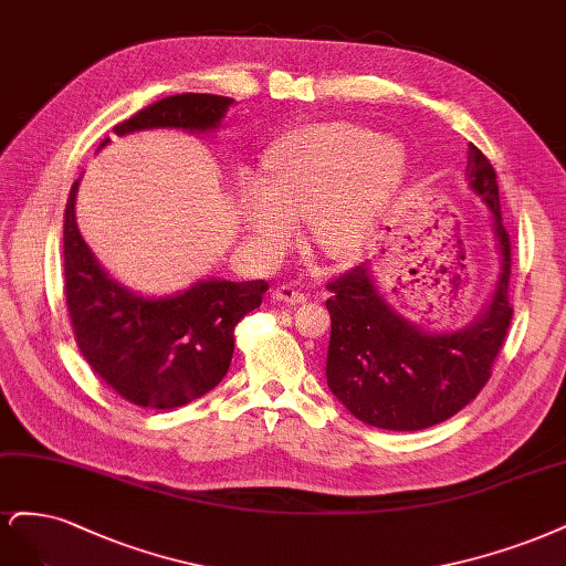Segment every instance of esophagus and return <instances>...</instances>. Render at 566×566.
Masks as SVG:
<instances>
[{
  "mask_svg": "<svg viewBox=\"0 0 566 566\" xmlns=\"http://www.w3.org/2000/svg\"><path fill=\"white\" fill-rule=\"evenodd\" d=\"M305 298L307 296L303 294V291L296 289V286H291V284H282L277 289H272V301H282V303L296 305V303H303Z\"/></svg>",
  "mask_w": 566,
  "mask_h": 566,
  "instance_id": "1",
  "label": "esophagus"
}]
</instances>
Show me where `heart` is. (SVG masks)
<instances>
[{"instance_id": "b5f03b06", "label": "heart", "mask_w": 566, "mask_h": 566, "mask_svg": "<svg viewBox=\"0 0 566 566\" xmlns=\"http://www.w3.org/2000/svg\"><path fill=\"white\" fill-rule=\"evenodd\" d=\"M402 145L345 122L307 124L268 150L263 184L242 178L237 209L256 244L286 242L291 218H307L313 244L334 261L367 244L382 207L405 178Z\"/></svg>"}]
</instances>
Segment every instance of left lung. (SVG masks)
Wrapping results in <instances>:
<instances>
[{"label":"left lung","instance_id":"obj_1","mask_svg":"<svg viewBox=\"0 0 566 566\" xmlns=\"http://www.w3.org/2000/svg\"><path fill=\"white\" fill-rule=\"evenodd\" d=\"M465 180L489 209L499 251L496 286L470 324L437 332L411 322L378 289L369 261L329 284L326 386L361 423L405 432L437 426L470 405L491 376L513 319L510 237L501 221L496 171L472 143Z\"/></svg>","mask_w":566,"mask_h":566}]
</instances>
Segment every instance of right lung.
I'll use <instances>...</instances> for the list:
<instances>
[{
	"label": "right lung",
	"mask_w": 566,
	"mask_h": 566,
	"mask_svg": "<svg viewBox=\"0 0 566 566\" xmlns=\"http://www.w3.org/2000/svg\"><path fill=\"white\" fill-rule=\"evenodd\" d=\"M230 105L234 101L226 96L176 94L143 107L113 132L178 129L211 136ZM107 143L111 138L98 150ZM80 180L70 188L63 223L65 301L80 350L107 386L138 407L190 405L228 374L234 326L261 305L268 282L207 277L167 296H143L124 286L98 263L77 228Z\"/></svg>",
	"instance_id": "obj_1"
}]
</instances>
